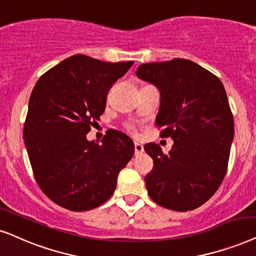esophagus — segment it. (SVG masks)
<instances>
[{
    "label": "esophagus",
    "instance_id": "1",
    "mask_svg": "<svg viewBox=\"0 0 256 256\" xmlns=\"http://www.w3.org/2000/svg\"><path fill=\"white\" fill-rule=\"evenodd\" d=\"M144 146L140 144H136L135 142V155H141L142 152H144Z\"/></svg>",
    "mask_w": 256,
    "mask_h": 256
}]
</instances>
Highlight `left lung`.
I'll use <instances>...</instances> for the list:
<instances>
[{"mask_svg": "<svg viewBox=\"0 0 256 256\" xmlns=\"http://www.w3.org/2000/svg\"><path fill=\"white\" fill-rule=\"evenodd\" d=\"M136 75L160 90L155 124L174 141L168 154L156 144L144 146L154 161L144 178L149 196L164 208L193 210L213 196L227 172L234 118L224 84L184 58L144 63Z\"/></svg>", "mask_w": 256, "mask_h": 256, "instance_id": "1", "label": "left lung"}]
</instances>
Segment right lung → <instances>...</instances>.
Listing matches in <instances>:
<instances>
[{"instance_id":"right-lung-1","label":"right lung","mask_w":256,"mask_h":256,"mask_svg":"<svg viewBox=\"0 0 256 256\" xmlns=\"http://www.w3.org/2000/svg\"><path fill=\"white\" fill-rule=\"evenodd\" d=\"M132 63L74 55L43 74L32 89L23 140L40 188L63 208L84 212L104 204L134 155L132 138L114 129L101 144L87 140L104 114L108 90Z\"/></svg>"}]
</instances>
